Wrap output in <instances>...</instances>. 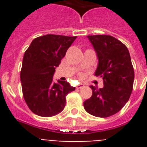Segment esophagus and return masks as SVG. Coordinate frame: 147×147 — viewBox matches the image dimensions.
<instances>
[{
    "label": "esophagus",
    "instance_id": "1",
    "mask_svg": "<svg viewBox=\"0 0 147 147\" xmlns=\"http://www.w3.org/2000/svg\"><path fill=\"white\" fill-rule=\"evenodd\" d=\"M84 86H85V85H83V84H79V85H78V86H77V88H78V89H80V88H84Z\"/></svg>",
    "mask_w": 147,
    "mask_h": 147
}]
</instances>
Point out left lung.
Wrapping results in <instances>:
<instances>
[{"label":"left lung","instance_id":"1","mask_svg":"<svg viewBox=\"0 0 147 147\" xmlns=\"http://www.w3.org/2000/svg\"><path fill=\"white\" fill-rule=\"evenodd\" d=\"M98 59L94 75L101 77L104 87L90 86L92 97L84 102L88 114L107 117L120 111L130 98L134 71L125 45L109 35L88 36Z\"/></svg>","mask_w":147,"mask_h":147}]
</instances>
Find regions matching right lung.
I'll return each instance as SVG.
<instances>
[{"mask_svg":"<svg viewBox=\"0 0 147 147\" xmlns=\"http://www.w3.org/2000/svg\"><path fill=\"white\" fill-rule=\"evenodd\" d=\"M77 36L47 35L35 38L24 53L20 81L23 95L32 112L55 116L65 106V97L75 91L66 81L53 82L55 69Z\"/></svg>","mask_w":147,"mask_h":147,"instance_id":"1","label":"right lung"}]
</instances>
